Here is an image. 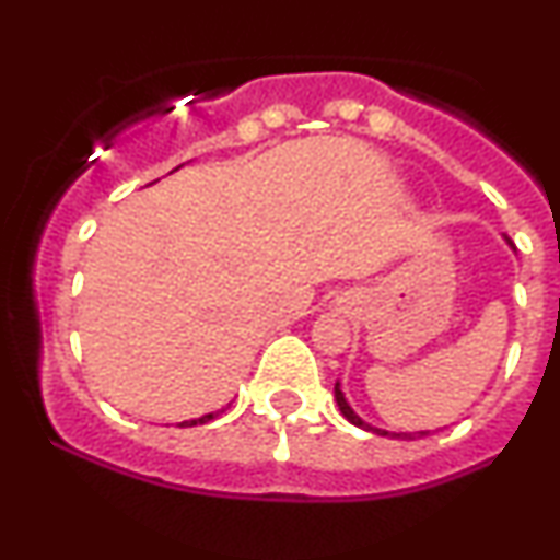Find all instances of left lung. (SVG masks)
<instances>
[{
  "instance_id": "8db88e82",
  "label": "left lung",
  "mask_w": 560,
  "mask_h": 560,
  "mask_svg": "<svg viewBox=\"0 0 560 560\" xmlns=\"http://www.w3.org/2000/svg\"><path fill=\"white\" fill-rule=\"evenodd\" d=\"M508 244H511V240H508ZM334 397H337V405H339V410H342V416L350 423H355V427H361V429H365V432H374V434H382V436H397V440H416V436H427L429 432H384V429H376V427H371V423H365L361 416L355 413V410L350 408V402L345 400V392L339 389V382L334 384Z\"/></svg>"
}]
</instances>
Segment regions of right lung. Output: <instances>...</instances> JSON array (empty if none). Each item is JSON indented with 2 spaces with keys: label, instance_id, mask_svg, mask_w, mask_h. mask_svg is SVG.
Listing matches in <instances>:
<instances>
[{
  "label": "right lung",
  "instance_id": "obj_1",
  "mask_svg": "<svg viewBox=\"0 0 560 560\" xmlns=\"http://www.w3.org/2000/svg\"><path fill=\"white\" fill-rule=\"evenodd\" d=\"M178 171V168H176ZM223 410L226 408H221V410H213V413H205V416H199V419H191V421H182L178 423V427H197V423H208V421H213V419H218V416L223 413Z\"/></svg>",
  "mask_w": 560,
  "mask_h": 560
}]
</instances>
